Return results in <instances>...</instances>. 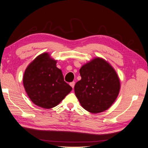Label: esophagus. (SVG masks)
<instances>
[{"label": "esophagus", "mask_w": 148, "mask_h": 148, "mask_svg": "<svg viewBox=\"0 0 148 148\" xmlns=\"http://www.w3.org/2000/svg\"><path fill=\"white\" fill-rule=\"evenodd\" d=\"M74 85H75V82H71V83H70V86L73 88H74Z\"/></svg>", "instance_id": "obj_1"}]
</instances>
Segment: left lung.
<instances>
[{
    "label": "left lung",
    "instance_id": "obj_1",
    "mask_svg": "<svg viewBox=\"0 0 148 148\" xmlns=\"http://www.w3.org/2000/svg\"><path fill=\"white\" fill-rule=\"evenodd\" d=\"M81 79L74 86L75 94L86 110L98 113L108 109L119 94L121 82L107 61L96 57L79 70Z\"/></svg>",
    "mask_w": 148,
    "mask_h": 148
}]
</instances>
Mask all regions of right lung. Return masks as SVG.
<instances>
[{"label":"right lung","mask_w":148,"mask_h":148,"mask_svg":"<svg viewBox=\"0 0 148 148\" xmlns=\"http://www.w3.org/2000/svg\"><path fill=\"white\" fill-rule=\"evenodd\" d=\"M57 60L49 53L37 56L26 69L23 81L25 91L34 104L50 109L58 105L73 90L64 81Z\"/></svg>","instance_id":"obj_1"}]
</instances>
